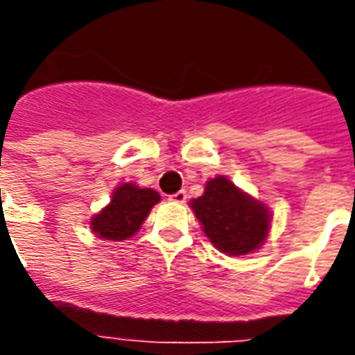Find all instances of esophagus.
Instances as JSON below:
<instances>
[{"label":"esophagus","instance_id":"obj_1","mask_svg":"<svg viewBox=\"0 0 355 355\" xmlns=\"http://www.w3.org/2000/svg\"><path fill=\"white\" fill-rule=\"evenodd\" d=\"M186 199H188V193H186L184 189H180V191H177V193H173L171 197H169V200H171V202H175V205H184V202H186Z\"/></svg>","mask_w":355,"mask_h":355}]
</instances>
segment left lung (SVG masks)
Returning a JSON list of instances; mask_svg holds the SVG:
<instances>
[{"label":"left lung","instance_id":"1","mask_svg":"<svg viewBox=\"0 0 355 355\" xmlns=\"http://www.w3.org/2000/svg\"><path fill=\"white\" fill-rule=\"evenodd\" d=\"M189 205L206 237L228 256L254 252L267 239L272 219L269 208L227 177L208 180L205 193Z\"/></svg>","mask_w":355,"mask_h":355}]
</instances>
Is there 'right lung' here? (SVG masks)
<instances>
[{
    "instance_id": "obj_1",
    "label": "right lung",
    "mask_w": 355,
    "mask_h": 355,
    "mask_svg": "<svg viewBox=\"0 0 355 355\" xmlns=\"http://www.w3.org/2000/svg\"><path fill=\"white\" fill-rule=\"evenodd\" d=\"M160 202V193L136 184H121L114 189L112 199L90 219L92 232L108 241H123L138 232L150 208Z\"/></svg>"
}]
</instances>
